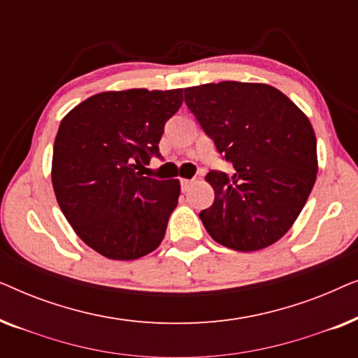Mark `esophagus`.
Returning a JSON list of instances; mask_svg holds the SVG:
<instances>
[{
	"instance_id": "obj_1",
	"label": "esophagus",
	"mask_w": 358,
	"mask_h": 358,
	"mask_svg": "<svg viewBox=\"0 0 358 358\" xmlns=\"http://www.w3.org/2000/svg\"><path fill=\"white\" fill-rule=\"evenodd\" d=\"M192 182H194V179H180V187H182L184 192L189 189V185Z\"/></svg>"
}]
</instances>
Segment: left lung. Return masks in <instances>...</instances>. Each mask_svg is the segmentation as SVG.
<instances>
[{
    "label": "left lung",
    "mask_w": 358,
    "mask_h": 358,
    "mask_svg": "<svg viewBox=\"0 0 358 358\" xmlns=\"http://www.w3.org/2000/svg\"><path fill=\"white\" fill-rule=\"evenodd\" d=\"M185 104L233 164L205 176L213 205L199 213L215 241L241 252L278 241L305 207L317 174L315 130L273 86L222 81L185 87Z\"/></svg>",
    "instance_id": "left-lung-1"
}]
</instances>
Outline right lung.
Segmentation results:
<instances>
[{
	"mask_svg": "<svg viewBox=\"0 0 358 358\" xmlns=\"http://www.w3.org/2000/svg\"><path fill=\"white\" fill-rule=\"evenodd\" d=\"M182 90L107 91L63 117L55 136L52 184L75 233L101 256L134 261L163 241L178 205V179L143 174L159 155L164 124Z\"/></svg>",
	"mask_w": 358,
	"mask_h": 358,
	"instance_id": "1",
	"label": "right lung"
}]
</instances>
